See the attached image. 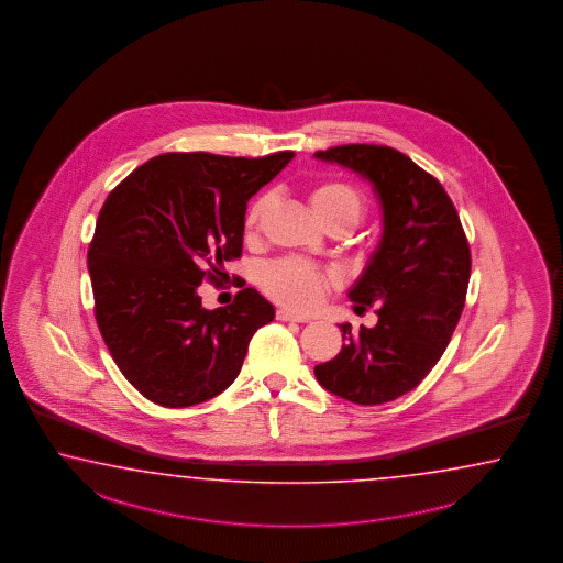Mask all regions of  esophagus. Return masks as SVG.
Instances as JSON below:
<instances>
[{
	"label": "esophagus",
	"instance_id": "34e87169",
	"mask_svg": "<svg viewBox=\"0 0 563 563\" xmlns=\"http://www.w3.org/2000/svg\"><path fill=\"white\" fill-rule=\"evenodd\" d=\"M276 319H278V321H297V323L309 321L307 317L297 316V313H292V311H288V309H278V311H276Z\"/></svg>",
	"mask_w": 563,
	"mask_h": 563
}]
</instances>
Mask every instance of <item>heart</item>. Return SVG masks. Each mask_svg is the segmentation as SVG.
Listing matches in <instances>:
<instances>
[{"label": "heart", "mask_w": 563, "mask_h": 563, "mask_svg": "<svg viewBox=\"0 0 563 563\" xmlns=\"http://www.w3.org/2000/svg\"><path fill=\"white\" fill-rule=\"evenodd\" d=\"M309 203L316 211L317 220L323 225L340 223L352 230L362 220L366 201L364 195L354 185L345 180H323L309 191ZM271 207V195H258L246 211L247 235L261 230L262 220ZM264 292L280 305H287L297 311H311L323 301L325 292L333 287V276L319 271L307 262L285 258L268 264L261 275Z\"/></svg>", "instance_id": "obj_1"}]
</instances>
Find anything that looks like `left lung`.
I'll return each instance as SVG.
<instances>
[{
  "mask_svg": "<svg viewBox=\"0 0 563 563\" xmlns=\"http://www.w3.org/2000/svg\"><path fill=\"white\" fill-rule=\"evenodd\" d=\"M368 179L383 207V238L347 292L356 311L378 305L374 328L343 323L342 352L317 364V383L356 405H383L426 378L452 340L466 302L470 246L435 177L390 146L316 152Z\"/></svg>",
  "mask_w": 563,
  "mask_h": 563,
  "instance_id": "8db88e82",
  "label": "left lung"
}]
</instances>
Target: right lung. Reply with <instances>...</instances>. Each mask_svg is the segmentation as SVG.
<instances>
[{
  "label": "right lung",
  "instance_id": "add662e5",
  "mask_svg": "<svg viewBox=\"0 0 563 563\" xmlns=\"http://www.w3.org/2000/svg\"><path fill=\"white\" fill-rule=\"evenodd\" d=\"M166 152L137 166L97 218L87 254L96 319L128 383L168 409L199 405L240 374L247 343L275 319L256 288L213 311L197 287L242 256L247 199L292 161Z\"/></svg>",
  "mask_w": 563,
  "mask_h": 563
}]
</instances>
